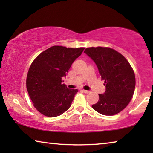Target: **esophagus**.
I'll use <instances>...</instances> for the list:
<instances>
[{
    "label": "esophagus",
    "instance_id": "34e87169",
    "mask_svg": "<svg viewBox=\"0 0 153 153\" xmlns=\"http://www.w3.org/2000/svg\"><path fill=\"white\" fill-rule=\"evenodd\" d=\"M82 91L84 93H85V94H88L90 92L89 90H82Z\"/></svg>",
    "mask_w": 153,
    "mask_h": 153
}]
</instances>
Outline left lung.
Instances as JSON below:
<instances>
[{"label": "left lung", "instance_id": "1", "mask_svg": "<svg viewBox=\"0 0 153 153\" xmlns=\"http://www.w3.org/2000/svg\"><path fill=\"white\" fill-rule=\"evenodd\" d=\"M84 53L97 65L106 90L92 107L102 115H114L123 110L132 98L136 86L135 74L124 56L108 47H90Z\"/></svg>", "mask_w": 153, "mask_h": 153}]
</instances>
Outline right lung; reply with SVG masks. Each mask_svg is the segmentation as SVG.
<instances>
[{
	"label": "right lung",
	"mask_w": 153,
	"mask_h": 153,
	"mask_svg": "<svg viewBox=\"0 0 153 153\" xmlns=\"http://www.w3.org/2000/svg\"><path fill=\"white\" fill-rule=\"evenodd\" d=\"M84 48L53 46L40 53L28 71L26 87L34 107L42 115L56 117L71 107L77 89L67 88L62 84L72 63Z\"/></svg>",
	"instance_id": "add662e5"
}]
</instances>
